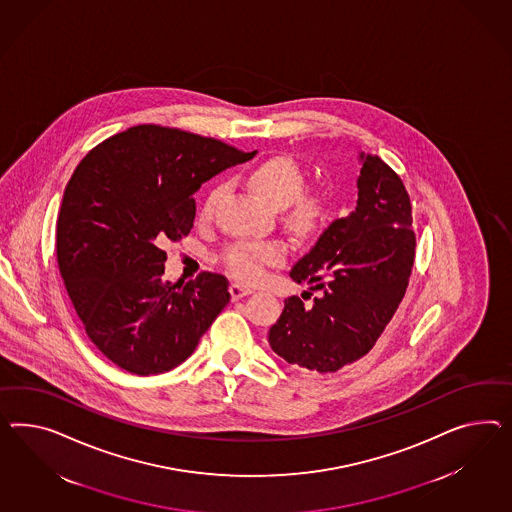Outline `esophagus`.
<instances>
[{"instance_id": "esophagus-1", "label": "esophagus", "mask_w": 512, "mask_h": 512, "mask_svg": "<svg viewBox=\"0 0 512 512\" xmlns=\"http://www.w3.org/2000/svg\"><path fill=\"white\" fill-rule=\"evenodd\" d=\"M229 292H231V298L233 300H240V298H244V296H248L251 294V289L249 287H244V285H240V283H233L231 287H229Z\"/></svg>"}]
</instances>
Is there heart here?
I'll return each instance as SVG.
<instances>
[{
	"mask_svg": "<svg viewBox=\"0 0 512 512\" xmlns=\"http://www.w3.org/2000/svg\"><path fill=\"white\" fill-rule=\"evenodd\" d=\"M249 184L257 194L274 207L293 205L287 212V220L298 231H309L322 216V205L317 197H302L304 177L298 166L287 156H272L249 171ZM223 186L216 184L208 190L201 207V216L208 218L220 199ZM287 255L285 244L277 240H240L225 251V263L240 279L257 281L268 266L279 264Z\"/></svg>",
	"mask_w": 512,
	"mask_h": 512,
	"instance_id": "heart-1",
	"label": "heart"
}]
</instances>
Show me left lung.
I'll list each match as a JSON object with an SVG mask.
<instances>
[{
    "instance_id": "1",
    "label": "left lung",
    "mask_w": 512,
    "mask_h": 512,
    "mask_svg": "<svg viewBox=\"0 0 512 512\" xmlns=\"http://www.w3.org/2000/svg\"><path fill=\"white\" fill-rule=\"evenodd\" d=\"M360 164L356 210L332 221L292 266V279L320 296L313 304L287 298L268 332L279 358L309 371L335 373L365 356L401 304L414 266L412 205L401 177L376 154L360 152Z\"/></svg>"
}]
</instances>
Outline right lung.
<instances>
[{"label":"right lung","instance_id":"right-lung-1","mask_svg":"<svg viewBox=\"0 0 512 512\" xmlns=\"http://www.w3.org/2000/svg\"><path fill=\"white\" fill-rule=\"evenodd\" d=\"M251 156L218 139L139 125L76 167L57 220V263L89 339L117 367L139 376L171 371L229 304L220 274L166 281L162 244L194 227L203 182Z\"/></svg>","mask_w":512,"mask_h":512}]
</instances>
